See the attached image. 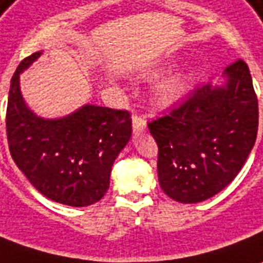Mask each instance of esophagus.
<instances>
[{
	"label": "esophagus",
	"instance_id": "obj_1",
	"mask_svg": "<svg viewBox=\"0 0 263 263\" xmlns=\"http://www.w3.org/2000/svg\"><path fill=\"white\" fill-rule=\"evenodd\" d=\"M132 128H134V132H135V134L144 132L145 129H146V121H145L144 117L135 114V115L132 117Z\"/></svg>",
	"mask_w": 263,
	"mask_h": 263
}]
</instances>
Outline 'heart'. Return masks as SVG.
Returning a JSON list of instances; mask_svg holds the SVG:
<instances>
[{"label":"heart","instance_id":"obj_1","mask_svg":"<svg viewBox=\"0 0 263 263\" xmlns=\"http://www.w3.org/2000/svg\"><path fill=\"white\" fill-rule=\"evenodd\" d=\"M188 75L185 74H176L170 77L168 80H165L158 87L157 91V98L158 101L163 104V105H168L175 102L178 98H181L183 92L186 91L188 88Z\"/></svg>","mask_w":263,"mask_h":263}]
</instances>
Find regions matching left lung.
I'll list each match as a JSON object with an SVG mask.
<instances>
[{
    "mask_svg": "<svg viewBox=\"0 0 263 263\" xmlns=\"http://www.w3.org/2000/svg\"><path fill=\"white\" fill-rule=\"evenodd\" d=\"M227 84L195 88L170 114L148 122L158 145V179L166 195L196 203L238 175L258 134V98L247 62L225 69Z\"/></svg>",
    "mask_w": 263,
    "mask_h": 263,
    "instance_id": "left-lung-1",
    "label": "left lung"
}]
</instances>
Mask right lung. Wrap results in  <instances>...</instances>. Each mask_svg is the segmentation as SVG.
<instances>
[{"instance_id":"add662e5","label":"right lung","mask_w":263,"mask_h":263,"mask_svg":"<svg viewBox=\"0 0 263 263\" xmlns=\"http://www.w3.org/2000/svg\"><path fill=\"white\" fill-rule=\"evenodd\" d=\"M40 55L24 58L11 80L5 118L11 157L44 196L69 206L92 205L105 195L114 161L131 138V114L85 105L65 118L36 117L23 100L20 74Z\"/></svg>"}]
</instances>
